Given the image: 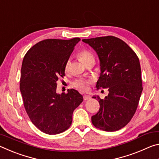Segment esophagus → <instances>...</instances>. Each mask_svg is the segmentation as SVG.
<instances>
[{
    "mask_svg": "<svg viewBox=\"0 0 159 159\" xmlns=\"http://www.w3.org/2000/svg\"><path fill=\"white\" fill-rule=\"evenodd\" d=\"M91 99V97L90 95H85L84 96H83V99L84 100H89V99Z\"/></svg>",
    "mask_w": 159,
    "mask_h": 159,
    "instance_id": "esophagus-1",
    "label": "esophagus"
}]
</instances>
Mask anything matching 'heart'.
I'll return each mask as SVG.
<instances>
[{
    "label": "heart",
    "instance_id": "obj_1",
    "mask_svg": "<svg viewBox=\"0 0 159 159\" xmlns=\"http://www.w3.org/2000/svg\"><path fill=\"white\" fill-rule=\"evenodd\" d=\"M79 56L80 60H81L82 62L84 64L87 62L88 61L94 59L93 54L90 52H89L88 50H83L82 51H80ZM69 64H70V61L69 60L66 61V66H65V69L66 71L69 69ZM89 85H90L89 80H85V79H78L75 80V81L73 83V85L74 88H76V89L79 90L80 91H83V92L87 91L88 90Z\"/></svg>",
    "mask_w": 159,
    "mask_h": 159
}]
</instances>
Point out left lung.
<instances>
[{
	"label": "left lung",
	"mask_w": 159,
	"mask_h": 159,
	"mask_svg": "<svg viewBox=\"0 0 159 159\" xmlns=\"http://www.w3.org/2000/svg\"><path fill=\"white\" fill-rule=\"evenodd\" d=\"M98 54L100 76L98 88H108L104 99L93 96L99 103V111L91 118L100 130L113 132L124 127L136 111L142 92L139 60L124 41L114 36L83 39Z\"/></svg>",
	"instance_id": "obj_1"
}]
</instances>
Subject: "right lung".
I'll return each instance as SVG.
<instances>
[{"label":"right lung","mask_w":159,"mask_h":159,"mask_svg":"<svg viewBox=\"0 0 159 159\" xmlns=\"http://www.w3.org/2000/svg\"><path fill=\"white\" fill-rule=\"evenodd\" d=\"M79 38L46 39L28 50L21 69L20 91L24 105L34 125L43 133L56 134L67 130L74 109L83 100L76 90L57 93L59 77L65 76V66Z\"/></svg>","instance_id":"1"}]
</instances>
